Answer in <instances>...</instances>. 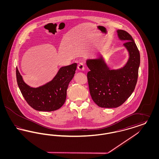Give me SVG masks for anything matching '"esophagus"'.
Here are the masks:
<instances>
[{"instance_id":"esophagus-1","label":"esophagus","mask_w":159,"mask_h":159,"mask_svg":"<svg viewBox=\"0 0 159 159\" xmlns=\"http://www.w3.org/2000/svg\"><path fill=\"white\" fill-rule=\"evenodd\" d=\"M77 68L79 70H81V71H83L84 70V64L82 62H80L78 66H77Z\"/></svg>"}]
</instances>
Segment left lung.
Masks as SVG:
<instances>
[{
    "instance_id": "left-lung-1",
    "label": "left lung",
    "mask_w": 159,
    "mask_h": 159,
    "mask_svg": "<svg viewBox=\"0 0 159 159\" xmlns=\"http://www.w3.org/2000/svg\"><path fill=\"white\" fill-rule=\"evenodd\" d=\"M118 36L126 41L129 53L126 64L119 70H110L102 57L88 60L90 71L87 74L91 97L102 108H116L122 105L131 95L136 86L140 54L132 37L126 31L118 30Z\"/></svg>"
}]
</instances>
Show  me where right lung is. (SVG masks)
<instances>
[{
  "mask_svg": "<svg viewBox=\"0 0 159 159\" xmlns=\"http://www.w3.org/2000/svg\"><path fill=\"white\" fill-rule=\"evenodd\" d=\"M76 68V63L62 67L51 82L33 88L23 81L16 67L17 84L23 97L33 108L40 111H52L59 109L64 104L68 84L74 77Z\"/></svg>",
  "mask_w": 159,
  "mask_h": 159,
  "instance_id": "add662e5",
  "label": "right lung"
}]
</instances>
